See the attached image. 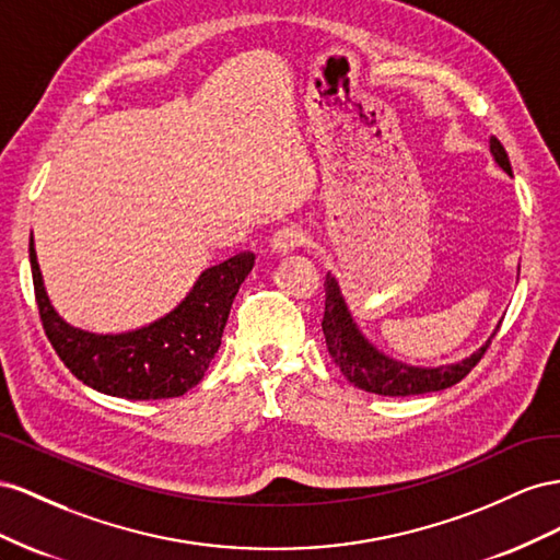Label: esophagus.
Listing matches in <instances>:
<instances>
[{"label":"esophagus","instance_id":"obj_1","mask_svg":"<svg viewBox=\"0 0 560 560\" xmlns=\"http://www.w3.org/2000/svg\"><path fill=\"white\" fill-rule=\"evenodd\" d=\"M302 242H305V236H302V232L298 228H281L275 234H271L269 248H271V253H277V255H289L295 248H300Z\"/></svg>","mask_w":560,"mask_h":560}]
</instances>
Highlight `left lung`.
<instances>
[{"label":"left lung","instance_id":"8db88e82","mask_svg":"<svg viewBox=\"0 0 560 560\" xmlns=\"http://www.w3.org/2000/svg\"><path fill=\"white\" fill-rule=\"evenodd\" d=\"M490 154L494 156L498 166L511 175L506 150L494 136L490 138ZM324 289H326V310H324L322 328L326 335L328 354L332 357L335 365H338L351 385L380 396L429 394V392H441L457 385V382L462 377H467L474 365L481 361V357L486 354V349L494 338V332L500 330V326L494 328L488 342L481 349H476L467 359L448 363V365H439V369H420V365H408L404 361L387 357L385 351H380L369 338H365L347 307L338 279L328 275Z\"/></svg>","mask_w":560,"mask_h":560}]
</instances>
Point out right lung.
Wrapping results in <instances>:
<instances>
[{"mask_svg":"<svg viewBox=\"0 0 560 560\" xmlns=\"http://www.w3.org/2000/svg\"><path fill=\"white\" fill-rule=\"evenodd\" d=\"M253 265V253H238L201 271L180 305L156 322L126 332H91L74 328L54 310L44 289L35 238L30 236L32 283L42 326L56 354L86 387L129 401L183 396L199 385L220 347L238 285Z\"/></svg>","mask_w":560,"mask_h":560,"instance_id":"obj_1","label":"right lung"}]
</instances>
